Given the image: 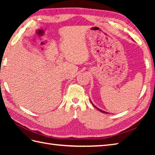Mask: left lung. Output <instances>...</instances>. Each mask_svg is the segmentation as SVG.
<instances>
[{"label":"left lung","mask_w":155,"mask_h":155,"mask_svg":"<svg viewBox=\"0 0 155 155\" xmlns=\"http://www.w3.org/2000/svg\"><path fill=\"white\" fill-rule=\"evenodd\" d=\"M92 104H93V103H92ZM93 106L95 107V108H97V109H98V110H99V111H101V112H102V113H105V114H108V113H107V112H105V111H104V110H101V109H99V108H97V107H95L94 106V105L93 104Z\"/></svg>","instance_id":"obj_1"}]
</instances>
